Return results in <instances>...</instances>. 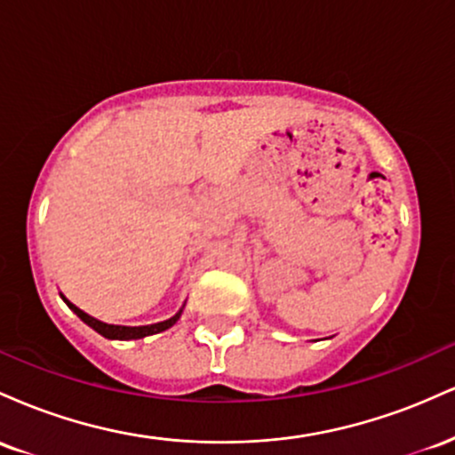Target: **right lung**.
<instances>
[{"label": "right lung", "instance_id": "1", "mask_svg": "<svg viewBox=\"0 0 455 455\" xmlns=\"http://www.w3.org/2000/svg\"><path fill=\"white\" fill-rule=\"evenodd\" d=\"M64 297V295H61ZM64 301L68 304V307H70L75 315L81 318L83 323H87L92 329H96L98 333L104 338H108V340H139V338H145V336H151V333H160L164 331V329L173 327L177 321H180L181 316V310L177 312L175 316H171L169 321H162V323H154V325H143V327H124V325H108V323H102L98 321V318H93L87 315V312H83L81 307H76L72 301H68L64 297Z\"/></svg>", "mask_w": 455, "mask_h": 455}]
</instances>
